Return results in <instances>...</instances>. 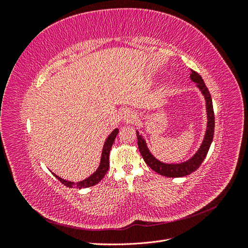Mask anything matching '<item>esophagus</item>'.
Instances as JSON below:
<instances>
[{
	"label": "esophagus",
	"mask_w": 248,
	"mask_h": 248,
	"mask_svg": "<svg viewBox=\"0 0 248 248\" xmlns=\"http://www.w3.org/2000/svg\"><path fill=\"white\" fill-rule=\"evenodd\" d=\"M121 119L124 123H133L137 120V115L130 108H123L121 111Z\"/></svg>",
	"instance_id": "34e87169"
}]
</instances>
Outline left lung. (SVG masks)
Returning a JSON list of instances; mask_svg holds the SVG:
<instances>
[{"mask_svg": "<svg viewBox=\"0 0 248 248\" xmlns=\"http://www.w3.org/2000/svg\"><path fill=\"white\" fill-rule=\"evenodd\" d=\"M190 79L196 82L197 88L200 90L202 95L204 96L206 101V112H207V128L205 131L204 139H202V144L198 151L194 153L189 159H187L183 162L179 163H166L158 160L156 157L151 153L147 145V141L145 138L137 130V137H138V145L140 153L144 158L147 166L151 168L154 171L158 172L159 175L169 177V178H180L185 177L187 175L191 174L192 171L197 170L202 162L206 158L207 153L211 146V142L213 140L214 136V111H213V104L212 98L210 95L208 88L206 87L204 80L202 77L196 71L191 70L190 73Z\"/></svg>", "mask_w": 248, "mask_h": 248, "instance_id": "1", "label": "left lung"}]
</instances>
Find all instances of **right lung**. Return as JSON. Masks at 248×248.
Returning a JSON list of instances; mask_svg holds the SVG:
<instances>
[{
	"mask_svg": "<svg viewBox=\"0 0 248 248\" xmlns=\"http://www.w3.org/2000/svg\"><path fill=\"white\" fill-rule=\"evenodd\" d=\"M119 132V129L116 128L111 131V133L107 138L106 141H104V145L102 148V152H101V158H100V163L99 167L97 169L91 176H89L88 178L81 180V181H78L77 183L71 182V181H67L65 179H62L61 177L57 176L54 174V176L59 180L60 182H62L65 186L69 187V188H72V187H78V188H87V187H91L93 185H96L97 183H99L101 181V179L104 177V175L107 174L108 168H109V151L111 149L112 144H114V140L117 137V134Z\"/></svg>",
	"mask_w": 248,
	"mask_h": 248,
	"instance_id": "1",
	"label": "right lung"
}]
</instances>
